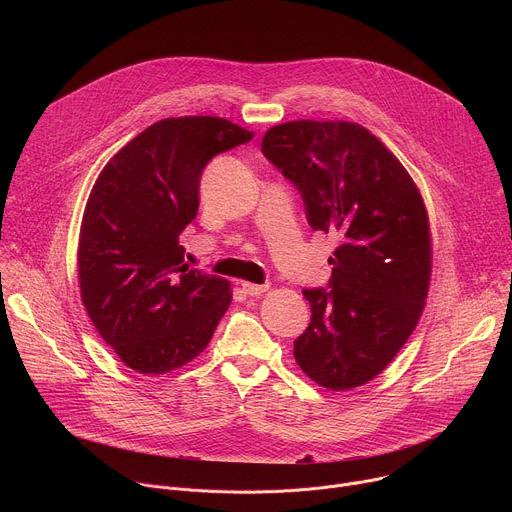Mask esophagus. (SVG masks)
Masks as SVG:
<instances>
[{
  "instance_id": "esophagus-1",
  "label": "esophagus",
  "mask_w": 512,
  "mask_h": 512,
  "mask_svg": "<svg viewBox=\"0 0 512 512\" xmlns=\"http://www.w3.org/2000/svg\"><path fill=\"white\" fill-rule=\"evenodd\" d=\"M269 289L267 283H249V281H243V291L249 296H263L265 291Z\"/></svg>"
}]
</instances>
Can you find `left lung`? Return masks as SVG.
Listing matches in <instances>:
<instances>
[{
	"label": "left lung",
	"mask_w": 512,
	"mask_h": 512,
	"mask_svg": "<svg viewBox=\"0 0 512 512\" xmlns=\"http://www.w3.org/2000/svg\"><path fill=\"white\" fill-rule=\"evenodd\" d=\"M261 150L302 192L310 227L338 237L330 289H304L312 322L294 342L296 362L330 391L360 387L387 369L425 308L431 231L421 192L358 123H279Z\"/></svg>",
	"instance_id": "1"
}]
</instances>
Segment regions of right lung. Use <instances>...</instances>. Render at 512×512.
Instances as JSON below:
<instances>
[{
    "label": "right lung",
    "instance_id": "1",
    "mask_svg": "<svg viewBox=\"0 0 512 512\" xmlns=\"http://www.w3.org/2000/svg\"><path fill=\"white\" fill-rule=\"evenodd\" d=\"M223 117H168L135 135L101 170L81 223V300L125 367L164 375L210 342L231 283L188 269L180 233L198 212L204 166L253 139Z\"/></svg>",
    "mask_w": 512,
    "mask_h": 512
}]
</instances>
